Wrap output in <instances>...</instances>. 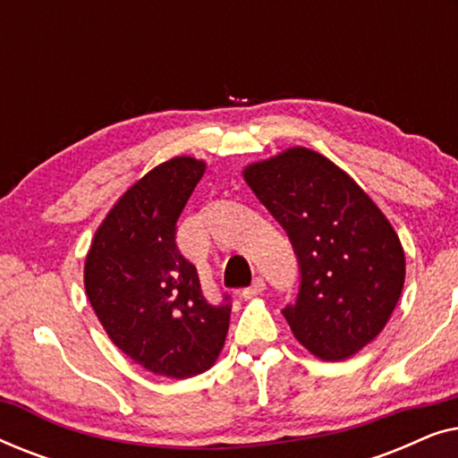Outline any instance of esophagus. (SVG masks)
I'll return each instance as SVG.
<instances>
[{"instance_id":"obj_1","label":"esophagus","mask_w":458,"mask_h":458,"mask_svg":"<svg viewBox=\"0 0 458 458\" xmlns=\"http://www.w3.org/2000/svg\"><path fill=\"white\" fill-rule=\"evenodd\" d=\"M262 292H265V279L256 277V279L252 281V285L246 287V290L242 292V296H243V298H254V296H259V293H262Z\"/></svg>"}]
</instances>
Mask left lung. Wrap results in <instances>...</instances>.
<instances>
[{"mask_svg": "<svg viewBox=\"0 0 458 458\" xmlns=\"http://www.w3.org/2000/svg\"><path fill=\"white\" fill-rule=\"evenodd\" d=\"M290 237L298 296L284 317L306 350L344 360L386 327L404 285V252L373 199L325 156L292 148L243 171Z\"/></svg>", "mask_w": 458, "mask_h": 458, "instance_id": "obj_1", "label": "left lung"}]
</instances>
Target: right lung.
<instances>
[{
	"label": "right lung",
	"instance_id": "obj_1",
	"mask_svg": "<svg viewBox=\"0 0 458 458\" xmlns=\"http://www.w3.org/2000/svg\"><path fill=\"white\" fill-rule=\"evenodd\" d=\"M202 174L204 162L187 156L149 171L108 212L85 262L87 298L110 340L173 379L215 365L229 329L231 296L208 302L196 265L174 242Z\"/></svg>",
	"mask_w": 458,
	"mask_h": 458
}]
</instances>
